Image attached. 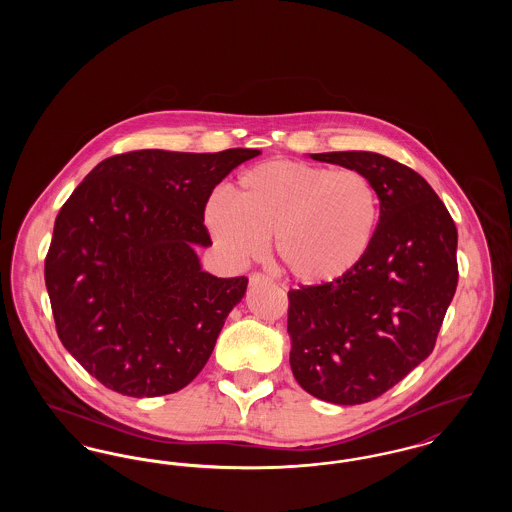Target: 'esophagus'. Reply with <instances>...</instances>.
Wrapping results in <instances>:
<instances>
[{"instance_id":"1","label":"esophagus","mask_w":512,"mask_h":512,"mask_svg":"<svg viewBox=\"0 0 512 512\" xmlns=\"http://www.w3.org/2000/svg\"><path fill=\"white\" fill-rule=\"evenodd\" d=\"M268 282H272V280H270L268 276H265V274H261V272H255V274L249 276V286H251V288L263 286V284H268Z\"/></svg>"}]
</instances>
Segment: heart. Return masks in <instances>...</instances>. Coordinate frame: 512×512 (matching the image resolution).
I'll list each match as a JSON object with an SVG mask.
<instances>
[{"instance_id":"b5f03b06","label":"heart","mask_w":512,"mask_h":512,"mask_svg":"<svg viewBox=\"0 0 512 512\" xmlns=\"http://www.w3.org/2000/svg\"><path fill=\"white\" fill-rule=\"evenodd\" d=\"M380 195L359 171L305 161H268L245 171L228 201L205 207V224L232 261L265 253L311 286L336 284L365 263L380 228Z\"/></svg>"}]
</instances>
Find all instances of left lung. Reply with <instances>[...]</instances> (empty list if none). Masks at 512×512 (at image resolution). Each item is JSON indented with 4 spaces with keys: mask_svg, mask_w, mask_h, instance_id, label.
I'll use <instances>...</instances> for the list:
<instances>
[{
    "mask_svg": "<svg viewBox=\"0 0 512 512\" xmlns=\"http://www.w3.org/2000/svg\"><path fill=\"white\" fill-rule=\"evenodd\" d=\"M309 157L363 172L380 195V228L365 263L336 284L288 293L295 380L322 401L361 405L434 351L457 290V226L432 186L386 155Z\"/></svg>",
    "mask_w": 512,
    "mask_h": 512,
    "instance_id": "obj_1",
    "label": "left lung"
}]
</instances>
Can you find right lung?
<instances>
[{
    "label": "right lung",
    "mask_w": 512,
    "mask_h": 512,
    "mask_svg": "<svg viewBox=\"0 0 512 512\" xmlns=\"http://www.w3.org/2000/svg\"><path fill=\"white\" fill-rule=\"evenodd\" d=\"M259 149H142L101 161L61 207L46 257L59 340L128 397L186 388L209 361L247 278H217L197 247L215 186Z\"/></svg>",
    "instance_id": "1"
}]
</instances>
